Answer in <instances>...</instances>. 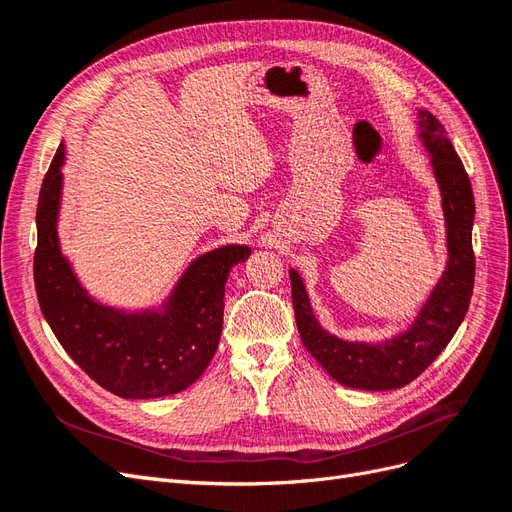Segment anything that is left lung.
Masks as SVG:
<instances>
[{
  "label": "left lung",
  "instance_id": "left-lung-1",
  "mask_svg": "<svg viewBox=\"0 0 512 512\" xmlns=\"http://www.w3.org/2000/svg\"><path fill=\"white\" fill-rule=\"evenodd\" d=\"M418 136L429 151L442 192L448 262L410 329L380 344L339 339L320 327L301 275L290 269L292 307L303 346L333 380L352 389L391 391L421 376L453 339L472 299V183L444 126L429 111H418Z\"/></svg>",
  "mask_w": 512,
  "mask_h": 512
}]
</instances>
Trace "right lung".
<instances>
[{"instance_id": "add662e5", "label": "right lung", "mask_w": 512, "mask_h": 512, "mask_svg": "<svg viewBox=\"0 0 512 512\" xmlns=\"http://www.w3.org/2000/svg\"><path fill=\"white\" fill-rule=\"evenodd\" d=\"M64 158L61 143L44 175L36 211L34 282L46 322L72 361L117 397L153 399L188 389L218 350L228 273L252 250L224 245L198 256L158 309L128 314L102 305L89 297L59 250Z\"/></svg>"}]
</instances>
